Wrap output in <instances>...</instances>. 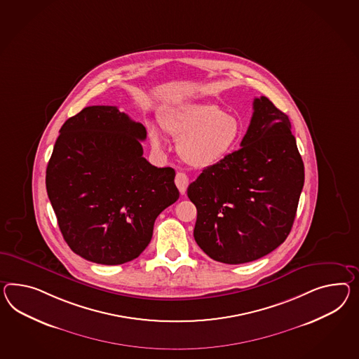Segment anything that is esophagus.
Returning a JSON list of instances; mask_svg holds the SVG:
<instances>
[{
  "instance_id": "34e87169",
  "label": "esophagus",
  "mask_w": 359,
  "mask_h": 359,
  "mask_svg": "<svg viewBox=\"0 0 359 359\" xmlns=\"http://www.w3.org/2000/svg\"><path fill=\"white\" fill-rule=\"evenodd\" d=\"M175 181L178 190H180V193L184 194L186 189H187V184H189V177L182 173V172H178L177 175H175Z\"/></svg>"
}]
</instances>
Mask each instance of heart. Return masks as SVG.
Segmentation results:
<instances>
[{"label":"heart","mask_w":359,"mask_h":359,"mask_svg":"<svg viewBox=\"0 0 359 359\" xmlns=\"http://www.w3.org/2000/svg\"><path fill=\"white\" fill-rule=\"evenodd\" d=\"M160 126L177 139L178 155L194 168L219 164L237 148L242 137L241 121L215 104L170 107L158 117ZM148 138L155 151L163 149L158 130L149 125Z\"/></svg>","instance_id":"1"}]
</instances>
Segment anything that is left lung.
Masks as SVG:
<instances>
[{
    "label": "left lung",
    "instance_id": "left-lung-1",
    "mask_svg": "<svg viewBox=\"0 0 359 359\" xmlns=\"http://www.w3.org/2000/svg\"><path fill=\"white\" fill-rule=\"evenodd\" d=\"M304 182V161L289 117L266 96L254 99L241 148L204 168L187 189L198 212V246L225 264L269 254L292 230Z\"/></svg>",
    "mask_w": 359,
    "mask_h": 359
}]
</instances>
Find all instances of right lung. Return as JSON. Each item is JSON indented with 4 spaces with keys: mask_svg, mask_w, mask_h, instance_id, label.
<instances>
[{
    "mask_svg": "<svg viewBox=\"0 0 359 359\" xmlns=\"http://www.w3.org/2000/svg\"><path fill=\"white\" fill-rule=\"evenodd\" d=\"M146 128L117 107H87L65 122L46 166V193L66 243L97 264L138 257L157 216L180 198L173 168L143 157Z\"/></svg>",
    "mask_w": 359,
    "mask_h": 359,
    "instance_id": "add662e5",
    "label": "right lung"
}]
</instances>
